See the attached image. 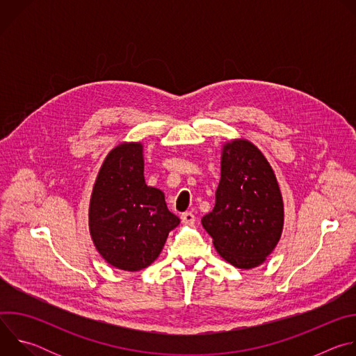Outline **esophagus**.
I'll list each match as a JSON object with an SVG mask.
<instances>
[{
    "mask_svg": "<svg viewBox=\"0 0 356 356\" xmlns=\"http://www.w3.org/2000/svg\"><path fill=\"white\" fill-rule=\"evenodd\" d=\"M180 218H181V222H183V224H186V225H193V224H194V221H195L194 214H193V213H190V211L183 213V214L180 216Z\"/></svg>",
    "mask_w": 356,
    "mask_h": 356,
    "instance_id": "1",
    "label": "esophagus"
}]
</instances>
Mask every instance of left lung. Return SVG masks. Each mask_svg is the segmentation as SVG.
Returning a JSON list of instances; mask_svg holds the SVG:
<instances>
[{
  "label": "left lung",
  "instance_id": "1",
  "mask_svg": "<svg viewBox=\"0 0 356 356\" xmlns=\"http://www.w3.org/2000/svg\"><path fill=\"white\" fill-rule=\"evenodd\" d=\"M283 221L282 193L262 152L246 139L225 143L216 206L201 218L217 252L235 268H257L276 248Z\"/></svg>",
  "mask_w": 356,
  "mask_h": 356
}]
</instances>
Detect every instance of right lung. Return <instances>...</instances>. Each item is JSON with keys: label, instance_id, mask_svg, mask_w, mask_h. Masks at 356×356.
<instances>
[{"label": "right lung", "instance_id": "obj_1", "mask_svg": "<svg viewBox=\"0 0 356 356\" xmlns=\"http://www.w3.org/2000/svg\"><path fill=\"white\" fill-rule=\"evenodd\" d=\"M180 224L168 210L165 194L145 183L143 146H115L101 166L88 210L95 249L111 266L136 272L162 252L169 232Z\"/></svg>", "mask_w": 356, "mask_h": 356}]
</instances>
